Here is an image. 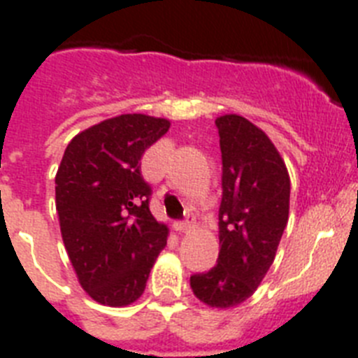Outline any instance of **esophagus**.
Here are the masks:
<instances>
[{
    "label": "esophagus",
    "instance_id": "1",
    "mask_svg": "<svg viewBox=\"0 0 358 358\" xmlns=\"http://www.w3.org/2000/svg\"><path fill=\"white\" fill-rule=\"evenodd\" d=\"M176 227L179 233H189V231L194 229V222H192V220H185V222L176 224Z\"/></svg>",
    "mask_w": 358,
    "mask_h": 358
}]
</instances>
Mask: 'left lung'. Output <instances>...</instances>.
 I'll use <instances>...</instances> for the list:
<instances>
[{"instance_id":"8db88e82","label":"left lung","mask_w":358,"mask_h":358,"mask_svg":"<svg viewBox=\"0 0 358 358\" xmlns=\"http://www.w3.org/2000/svg\"><path fill=\"white\" fill-rule=\"evenodd\" d=\"M222 150L220 251L211 271L189 287L211 308L238 306L252 296L276 258L289 220L290 177L268 136L240 115L215 120Z\"/></svg>"}]
</instances>
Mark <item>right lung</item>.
<instances>
[{"instance_id":"right-lung-1","label":"right lung","mask_w":358,"mask_h":358,"mask_svg":"<svg viewBox=\"0 0 358 358\" xmlns=\"http://www.w3.org/2000/svg\"><path fill=\"white\" fill-rule=\"evenodd\" d=\"M166 118L120 115L78 132L55 176L61 235L82 289L106 306L140 299L169 226L148 210L140 161L169 132Z\"/></svg>"}]
</instances>
